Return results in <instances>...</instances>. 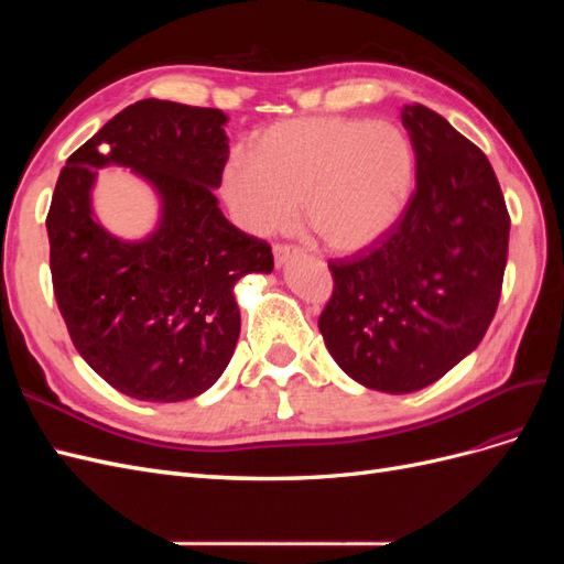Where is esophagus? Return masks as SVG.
Segmentation results:
<instances>
[{
    "label": "esophagus",
    "instance_id": "esophagus-1",
    "mask_svg": "<svg viewBox=\"0 0 564 564\" xmlns=\"http://www.w3.org/2000/svg\"><path fill=\"white\" fill-rule=\"evenodd\" d=\"M275 263L278 265H284L286 261H292L294 256H301L303 253V249L301 247H294V245H275Z\"/></svg>",
    "mask_w": 564,
    "mask_h": 564
}]
</instances>
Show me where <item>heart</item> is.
Wrapping results in <instances>:
<instances>
[{
    "mask_svg": "<svg viewBox=\"0 0 564 564\" xmlns=\"http://www.w3.org/2000/svg\"><path fill=\"white\" fill-rule=\"evenodd\" d=\"M414 178V145L400 124L303 117L263 131L251 155H235L224 191L251 232L286 230L303 202L324 245L360 251L398 224Z\"/></svg>",
    "mask_w": 564,
    "mask_h": 564,
    "instance_id": "heart-1",
    "label": "heart"
}]
</instances>
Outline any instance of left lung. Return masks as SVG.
Masks as SVG:
<instances>
[{"label":"left lung","instance_id":"left-lung-1","mask_svg":"<svg viewBox=\"0 0 564 564\" xmlns=\"http://www.w3.org/2000/svg\"><path fill=\"white\" fill-rule=\"evenodd\" d=\"M416 187L398 224L346 259L317 319L350 379L383 392L431 386L477 348L497 313L510 216L485 152L421 104L402 108Z\"/></svg>","mask_w":564,"mask_h":564}]
</instances>
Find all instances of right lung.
<instances>
[{
    "label": "right lung",
    "mask_w": 564,
    "mask_h": 564,
    "mask_svg": "<svg viewBox=\"0 0 564 564\" xmlns=\"http://www.w3.org/2000/svg\"><path fill=\"white\" fill-rule=\"evenodd\" d=\"M226 115L145 98L77 148L46 214L58 311L77 352L135 400L197 398L226 371L240 336L235 282L270 272L265 240L220 214ZM131 165L159 187L161 228L122 243L90 216L94 167Z\"/></svg>",
    "instance_id": "1"
}]
</instances>
